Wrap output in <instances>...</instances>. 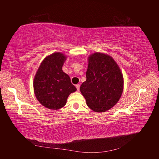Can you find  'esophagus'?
<instances>
[{"label": "esophagus", "instance_id": "esophagus-1", "mask_svg": "<svg viewBox=\"0 0 159 159\" xmlns=\"http://www.w3.org/2000/svg\"><path fill=\"white\" fill-rule=\"evenodd\" d=\"M75 88H76L77 90L79 91V90H80V85H79V84H77V85H75Z\"/></svg>", "mask_w": 159, "mask_h": 159}]
</instances>
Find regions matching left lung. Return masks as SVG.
<instances>
[{
    "instance_id": "left-lung-1",
    "label": "left lung",
    "mask_w": 159,
    "mask_h": 159,
    "mask_svg": "<svg viewBox=\"0 0 159 159\" xmlns=\"http://www.w3.org/2000/svg\"><path fill=\"white\" fill-rule=\"evenodd\" d=\"M123 89V74L113 57L99 52L90 55L86 81L80 86L88 106L95 112L107 111L119 102Z\"/></svg>"
}]
</instances>
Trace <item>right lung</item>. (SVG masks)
<instances>
[{"mask_svg": "<svg viewBox=\"0 0 159 159\" xmlns=\"http://www.w3.org/2000/svg\"><path fill=\"white\" fill-rule=\"evenodd\" d=\"M66 56L56 52L42 61L34 79V94L43 106L57 110L63 107L70 93L77 90L70 76L62 70Z\"/></svg>", "mask_w": 159, "mask_h": 159, "instance_id": "obj_1", "label": "right lung"}]
</instances>
